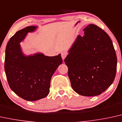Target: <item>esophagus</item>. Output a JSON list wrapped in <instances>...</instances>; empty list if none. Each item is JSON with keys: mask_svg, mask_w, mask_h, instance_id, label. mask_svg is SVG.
Instances as JSON below:
<instances>
[{"mask_svg": "<svg viewBox=\"0 0 122 122\" xmlns=\"http://www.w3.org/2000/svg\"><path fill=\"white\" fill-rule=\"evenodd\" d=\"M67 53L66 52H62L61 53V57H62V60H64L65 58V57L67 56Z\"/></svg>", "mask_w": 122, "mask_h": 122, "instance_id": "1", "label": "esophagus"}]
</instances>
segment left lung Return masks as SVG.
Returning <instances> with one entry per match:
<instances>
[{"label": "left lung", "instance_id": "left-lung-1", "mask_svg": "<svg viewBox=\"0 0 122 122\" xmlns=\"http://www.w3.org/2000/svg\"><path fill=\"white\" fill-rule=\"evenodd\" d=\"M78 35L64 60L71 87L83 96L101 94L112 84L117 66L110 37L100 27L88 25Z\"/></svg>", "mask_w": 122, "mask_h": 122}]
</instances>
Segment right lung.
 I'll use <instances>...</instances> for the list:
<instances>
[{
	"mask_svg": "<svg viewBox=\"0 0 122 122\" xmlns=\"http://www.w3.org/2000/svg\"><path fill=\"white\" fill-rule=\"evenodd\" d=\"M36 27L29 26L16 32L7 43L4 69L11 90L25 100L37 101L49 93L51 80L62 59L61 55L45 56L43 54L25 56L20 43L27 33Z\"/></svg>",
	"mask_w": 122,
	"mask_h": 122,
	"instance_id": "obj_1",
	"label": "right lung"
}]
</instances>
